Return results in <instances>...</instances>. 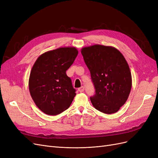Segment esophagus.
<instances>
[{
	"instance_id": "obj_1",
	"label": "esophagus",
	"mask_w": 158,
	"mask_h": 158,
	"mask_svg": "<svg viewBox=\"0 0 158 158\" xmlns=\"http://www.w3.org/2000/svg\"><path fill=\"white\" fill-rule=\"evenodd\" d=\"M84 86H82V87H80V88H78V91L80 92H84Z\"/></svg>"
}]
</instances>
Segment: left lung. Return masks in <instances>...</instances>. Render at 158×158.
Listing matches in <instances>:
<instances>
[{"instance_id": "8db88e82", "label": "left lung", "mask_w": 158, "mask_h": 158, "mask_svg": "<svg viewBox=\"0 0 158 158\" xmlns=\"http://www.w3.org/2000/svg\"><path fill=\"white\" fill-rule=\"evenodd\" d=\"M90 72L95 94L93 106L106 114L117 112L125 103L132 86L131 73L125 57L112 47L95 45L82 49Z\"/></svg>"}]
</instances>
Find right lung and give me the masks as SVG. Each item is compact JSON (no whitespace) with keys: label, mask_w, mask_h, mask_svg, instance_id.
<instances>
[{"label":"right lung","mask_w":158,"mask_h":158,"mask_svg":"<svg viewBox=\"0 0 158 158\" xmlns=\"http://www.w3.org/2000/svg\"><path fill=\"white\" fill-rule=\"evenodd\" d=\"M78 52L74 47H62L46 52L36 60L29 79L31 96L37 107L49 115L67 109L76 95L66 71Z\"/></svg>","instance_id":"right-lung-1"}]
</instances>
